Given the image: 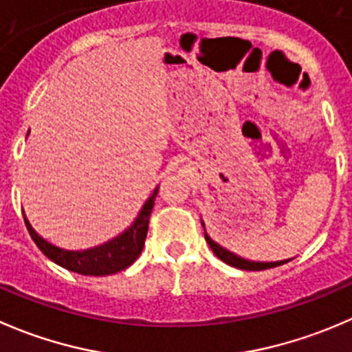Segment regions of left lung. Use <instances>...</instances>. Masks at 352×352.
<instances>
[{
	"label": "left lung",
	"instance_id": "left-lung-1",
	"mask_svg": "<svg viewBox=\"0 0 352 352\" xmlns=\"http://www.w3.org/2000/svg\"><path fill=\"white\" fill-rule=\"evenodd\" d=\"M201 225H203V228H204V239H206L208 245H210L211 251L214 252V256H217V258H220L223 263H227V265H230V267L239 268V270H252V272L267 270V268L280 267V265H285V263H289L294 259V258H287V259H277V261H256V259L242 258V256L235 254V252L230 251V249L223 248V245H220L218 242H214L213 239L208 235L203 220H201Z\"/></svg>",
	"mask_w": 352,
	"mask_h": 352
}]
</instances>
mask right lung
I'll return each mask as SVG.
<instances>
[{"label": "right lung", "mask_w": 352, "mask_h": 352, "mask_svg": "<svg viewBox=\"0 0 352 352\" xmlns=\"http://www.w3.org/2000/svg\"><path fill=\"white\" fill-rule=\"evenodd\" d=\"M29 132H27V135H29ZM158 189L160 186H156L151 196L141 206L138 217L134 218V221L124 232L87 249H65L60 248V245L51 244L50 241L41 237L34 230V227L27 220L25 214H23V220H25L27 230H29L32 241L36 242L37 248L51 261L67 268V270L75 272V274L91 275V277H104V275H113L129 268L142 252L146 234H148L149 214H151L153 206H155Z\"/></svg>", "instance_id": "1"}]
</instances>
